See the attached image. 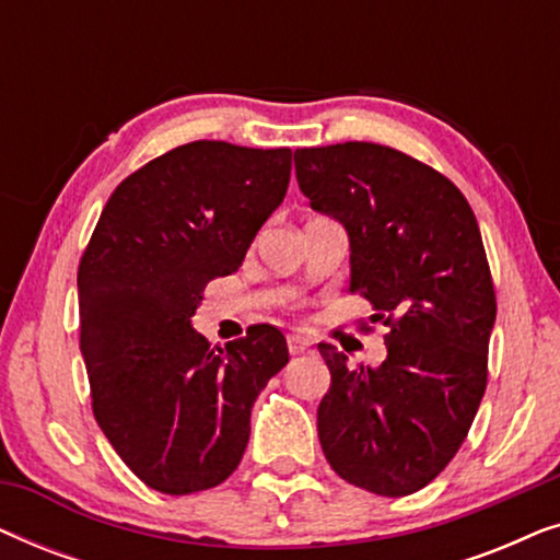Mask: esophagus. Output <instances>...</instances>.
<instances>
[{"instance_id": "34e87169", "label": "esophagus", "mask_w": 560, "mask_h": 560, "mask_svg": "<svg viewBox=\"0 0 560 560\" xmlns=\"http://www.w3.org/2000/svg\"><path fill=\"white\" fill-rule=\"evenodd\" d=\"M311 349V339H305L301 334H290L288 336V351L290 354H305Z\"/></svg>"}]
</instances>
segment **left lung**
I'll use <instances>...</instances> for the list:
<instances>
[{"mask_svg": "<svg viewBox=\"0 0 560 560\" xmlns=\"http://www.w3.org/2000/svg\"><path fill=\"white\" fill-rule=\"evenodd\" d=\"M295 175L349 232L351 293L387 326L377 370L318 343L331 372L320 448L349 485L412 494L462 448L487 389L497 295L477 217L446 175L385 144L295 150Z\"/></svg>", "mask_w": 560, "mask_h": 560, "instance_id": "1", "label": "left lung"}]
</instances>
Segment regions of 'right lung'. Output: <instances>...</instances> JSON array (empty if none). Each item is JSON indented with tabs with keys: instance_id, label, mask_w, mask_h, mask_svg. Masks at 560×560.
<instances>
[{
	"instance_id": "add662e5",
	"label": "right lung",
	"mask_w": 560,
	"mask_h": 560,
	"mask_svg": "<svg viewBox=\"0 0 560 560\" xmlns=\"http://www.w3.org/2000/svg\"><path fill=\"white\" fill-rule=\"evenodd\" d=\"M288 148L180 144L114 190L79 265L81 354L98 428L140 481L163 494L232 477L249 412L288 364L278 328L211 347L190 316L213 278L240 270L285 198Z\"/></svg>"
}]
</instances>
